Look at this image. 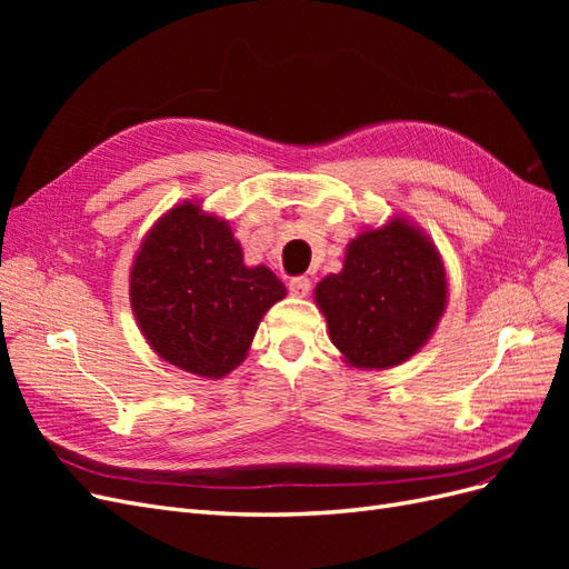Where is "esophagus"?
Here are the masks:
<instances>
[{
    "instance_id": "obj_1",
    "label": "esophagus",
    "mask_w": 569,
    "mask_h": 569,
    "mask_svg": "<svg viewBox=\"0 0 569 569\" xmlns=\"http://www.w3.org/2000/svg\"><path fill=\"white\" fill-rule=\"evenodd\" d=\"M289 291L295 297H308V291H311V280H308L306 274H297V278L289 280Z\"/></svg>"
}]
</instances>
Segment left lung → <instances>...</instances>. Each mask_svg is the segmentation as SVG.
<instances>
[{
  "label": "left lung",
  "mask_w": 569,
  "mask_h": 569,
  "mask_svg": "<svg viewBox=\"0 0 569 569\" xmlns=\"http://www.w3.org/2000/svg\"><path fill=\"white\" fill-rule=\"evenodd\" d=\"M335 347L356 368H391L416 353L446 306L437 249L416 228L393 220L358 234L339 274L316 287Z\"/></svg>",
  "instance_id": "obj_1"
}]
</instances>
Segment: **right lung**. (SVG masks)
Wrapping results in <instances>:
<instances>
[{
	"instance_id": "right-lung-1",
	"label": "right lung",
	"mask_w": 569,
	"mask_h": 569,
	"mask_svg": "<svg viewBox=\"0 0 569 569\" xmlns=\"http://www.w3.org/2000/svg\"><path fill=\"white\" fill-rule=\"evenodd\" d=\"M284 295L272 270L244 266L226 220L189 201L153 226L130 272L132 311L153 351L213 380L242 363L258 322Z\"/></svg>"
}]
</instances>
